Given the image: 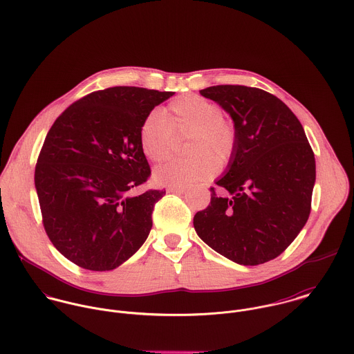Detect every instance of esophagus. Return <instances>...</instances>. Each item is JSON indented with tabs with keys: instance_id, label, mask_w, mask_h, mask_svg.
I'll use <instances>...</instances> for the list:
<instances>
[{
	"instance_id": "obj_1",
	"label": "esophagus",
	"mask_w": 354,
	"mask_h": 354,
	"mask_svg": "<svg viewBox=\"0 0 354 354\" xmlns=\"http://www.w3.org/2000/svg\"><path fill=\"white\" fill-rule=\"evenodd\" d=\"M187 189L185 188H176V187H169L167 192L169 194H176V195H183Z\"/></svg>"
}]
</instances>
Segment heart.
<instances>
[{
  "label": "heart",
  "mask_w": 354,
  "mask_h": 354,
  "mask_svg": "<svg viewBox=\"0 0 354 354\" xmlns=\"http://www.w3.org/2000/svg\"><path fill=\"white\" fill-rule=\"evenodd\" d=\"M176 136H191L184 159H174L153 171L159 185L184 188L212 178L227 165L237 147L236 128L223 118V109L201 95L176 98L165 113L152 111L140 128V146L152 162L170 156Z\"/></svg>",
  "instance_id": "1"
}]
</instances>
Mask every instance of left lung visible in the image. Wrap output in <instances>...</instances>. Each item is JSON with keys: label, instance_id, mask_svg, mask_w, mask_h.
Segmentation results:
<instances>
[{"label": "left lung", "instance_id": "8db88e82", "mask_svg": "<svg viewBox=\"0 0 354 354\" xmlns=\"http://www.w3.org/2000/svg\"><path fill=\"white\" fill-rule=\"evenodd\" d=\"M234 122L237 147L215 181L232 198H218L194 216L198 236L243 266L275 259L299 236L310 212L315 155L303 125L272 94L245 86L201 90Z\"/></svg>", "mask_w": 354, "mask_h": 354}]
</instances>
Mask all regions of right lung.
I'll list each match as a JSON object with an SVG mask.
<instances>
[{"instance_id":"obj_1","label":"right lung","mask_w":354,"mask_h":354,"mask_svg":"<svg viewBox=\"0 0 354 354\" xmlns=\"http://www.w3.org/2000/svg\"><path fill=\"white\" fill-rule=\"evenodd\" d=\"M174 93L111 87L71 104L35 167L45 230L57 251L91 271L114 270L145 244L165 191H132L151 174L140 128Z\"/></svg>"}]
</instances>
